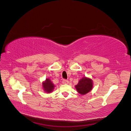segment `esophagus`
Returning a JSON list of instances; mask_svg holds the SVG:
<instances>
[{
    "label": "esophagus",
    "mask_w": 131,
    "mask_h": 131,
    "mask_svg": "<svg viewBox=\"0 0 131 131\" xmlns=\"http://www.w3.org/2000/svg\"><path fill=\"white\" fill-rule=\"evenodd\" d=\"M68 82H69V81L67 80H66V79H63V80H62V83H63V84H68Z\"/></svg>",
    "instance_id": "obj_1"
}]
</instances>
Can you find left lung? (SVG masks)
<instances>
[{
  "mask_svg": "<svg viewBox=\"0 0 131 131\" xmlns=\"http://www.w3.org/2000/svg\"><path fill=\"white\" fill-rule=\"evenodd\" d=\"M92 87L93 83L92 80L84 77L79 81L78 84L75 86V88L80 94H85L92 90Z\"/></svg>",
  "mask_w": 131,
  "mask_h": 131,
  "instance_id": "1",
  "label": "left lung"
}]
</instances>
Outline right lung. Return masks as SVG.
Instances as JSON below:
<instances>
[{
    "mask_svg": "<svg viewBox=\"0 0 131 131\" xmlns=\"http://www.w3.org/2000/svg\"><path fill=\"white\" fill-rule=\"evenodd\" d=\"M42 86L44 91L47 93H50L54 89V86L50 79H46L44 82L42 83Z\"/></svg>",
    "mask_w": 131,
    "mask_h": 131,
    "instance_id": "1",
    "label": "right lung"
}]
</instances>
